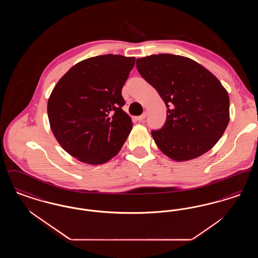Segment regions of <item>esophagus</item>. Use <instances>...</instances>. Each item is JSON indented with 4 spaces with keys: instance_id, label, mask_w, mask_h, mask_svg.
<instances>
[{
    "instance_id": "obj_1",
    "label": "esophagus",
    "mask_w": 258,
    "mask_h": 258,
    "mask_svg": "<svg viewBox=\"0 0 258 258\" xmlns=\"http://www.w3.org/2000/svg\"><path fill=\"white\" fill-rule=\"evenodd\" d=\"M146 116H147V114H146V112H144L142 115L138 116V117L136 118V120H137V121H139V122H142V121L146 118Z\"/></svg>"
}]
</instances>
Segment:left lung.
<instances>
[{
	"mask_svg": "<svg viewBox=\"0 0 258 258\" xmlns=\"http://www.w3.org/2000/svg\"><path fill=\"white\" fill-rule=\"evenodd\" d=\"M136 68L167 107L163 126L151 133L160 151L184 161L214 147L229 123V97L218 78L197 61L172 54L137 59Z\"/></svg>",
	"mask_w": 258,
	"mask_h": 258,
	"instance_id": "obj_1",
	"label": "left lung"
}]
</instances>
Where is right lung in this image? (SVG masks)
<instances>
[{
    "label": "right lung",
    "mask_w": 258,
    "mask_h": 258,
    "mask_svg": "<svg viewBox=\"0 0 258 258\" xmlns=\"http://www.w3.org/2000/svg\"><path fill=\"white\" fill-rule=\"evenodd\" d=\"M135 57L101 55L74 66L53 89L47 114L53 135L71 156L88 164L115 157L133 122L122 109V88Z\"/></svg>",
    "instance_id": "add662e5"
}]
</instances>
